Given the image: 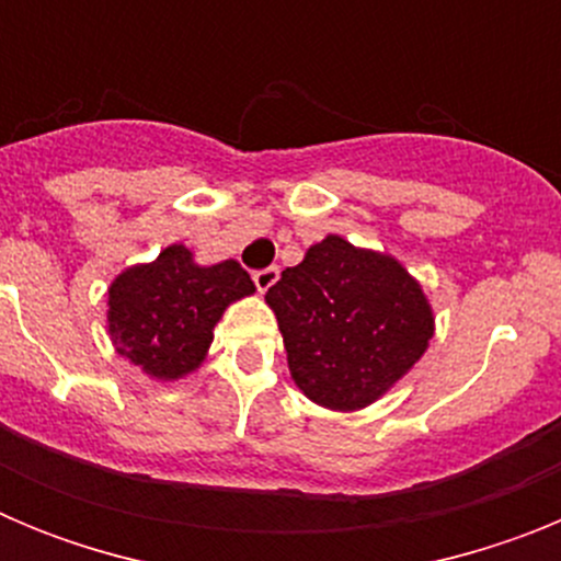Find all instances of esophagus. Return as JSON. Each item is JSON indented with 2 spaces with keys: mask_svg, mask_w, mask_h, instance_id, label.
<instances>
[{
  "mask_svg": "<svg viewBox=\"0 0 561 561\" xmlns=\"http://www.w3.org/2000/svg\"><path fill=\"white\" fill-rule=\"evenodd\" d=\"M277 277H280V270H277V266H266V270H257L255 275H252V280H255L257 291H270L272 286L277 284Z\"/></svg>",
  "mask_w": 561,
  "mask_h": 561,
  "instance_id": "esophagus-1",
  "label": "esophagus"
}]
</instances>
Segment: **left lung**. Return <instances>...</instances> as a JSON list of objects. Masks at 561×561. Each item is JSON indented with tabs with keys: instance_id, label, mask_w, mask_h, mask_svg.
Instances as JSON below:
<instances>
[{
	"instance_id": "8db88e82",
	"label": "left lung",
	"mask_w": 561,
	"mask_h": 561,
	"mask_svg": "<svg viewBox=\"0 0 561 561\" xmlns=\"http://www.w3.org/2000/svg\"><path fill=\"white\" fill-rule=\"evenodd\" d=\"M291 379L329 410H359L388 393L433 340L419 280L390 255L340 236L309 247L266 291Z\"/></svg>"
}]
</instances>
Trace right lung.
Instances as JSON below:
<instances>
[{"instance_id": "add662e5", "label": "right lung", "mask_w": 561, "mask_h": 561, "mask_svg": "<svg viewBox=\"0 0 561 561\" xmlns=\"http://www.w3.org/2000/svg\"><path fill=\"white\" fill-rule=\"evenodd\" d=\"M255 284L238 261L193 264L187 247L173 244L157 261L128 266L108 289V334L117 354L162 381L202 365L213 329L232 300Z\"/></svg>"}]
</instances>
